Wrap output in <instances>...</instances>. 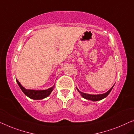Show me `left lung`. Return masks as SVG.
Instances as JSON below:
<instances>
[{
	"label": "left lung",
	"instance_id": "obj_1",
	"mask_svg": "<svg viewBox=\"0 0 134 134\" xmlns=\"http://www.w3.org/2000/svg\"><path fill=\"white\" fill-rule=\"evenodd\" d=\"M113 87H112L108 91H107V93H105L104 94H96V95L88 94L80 92V91H79V90L77 88V90H78L79 92L81 93V96L83 97V98H85L86 99H88V100H92V101H98V100H102V99L105 98V97L109 94V93L111 92V91L112 90V89H113Z\"/></svg>",
	"mask_w": 134,
	"mask_h": 134
}]
</instances>
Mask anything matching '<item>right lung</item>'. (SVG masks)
Wrapping results in <instances>:
<instances>
[{"label":"right lung","instance_id":"obj_1","mask_svg":"<svg viewBox=\"0 0 134 134\" xmlns=\"http://www.w3.org/2000/svg\"><path fill=\"white\" fill-rule=\"evenodd\" d=\"M16 81L19 85V86L21 90L26 96L29 97V98L34 99V100H40L44 99L46 97L51 94L52 91L54 87L50 88L46 90H26L24 88L22 85L20 84V83L18 81V80L16 79Z\"/></svg>","mask_w":134,"mask_h":134}]
</instances>
